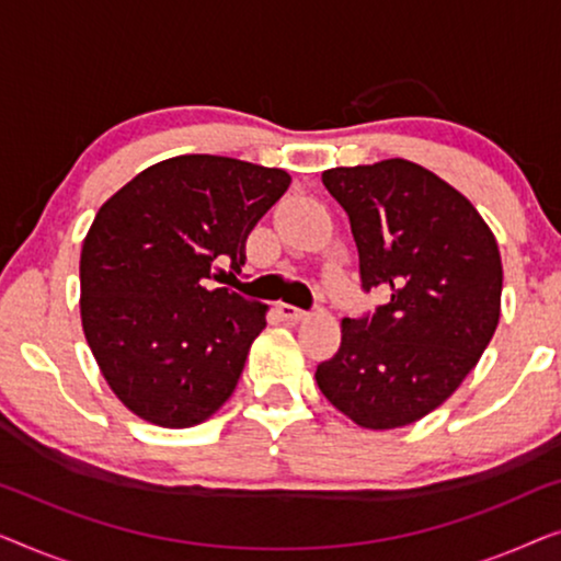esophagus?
I'll list each match as a JSON object with an SVG mask.
<instances>
[{
    "label": "esophagus",
    "instance_id": "obj_1",
    "mask_svg": "<svg viewBox=\"0 0 561 561\" xmlns=\"http://www.w3.org/2000/svg\"><path fill=\"white\" fill-rule=\"evenodd\" d=\"M278 313L283 321H288V324H301V321L309 319V313H306L304 309H296V306H290V304H278Z\"/></svg>",
    "mask_w": 561,
    "mask_h": 561
}]
</instances>
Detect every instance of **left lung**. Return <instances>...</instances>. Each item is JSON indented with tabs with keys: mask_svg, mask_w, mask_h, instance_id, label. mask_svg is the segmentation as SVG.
<instances>
[{
	"mask_svg": "<svg viewBox=\"0 0 561 561\" xmlns=\"http://www.w3.org/2000/svg\"><path fill=\"white\" fill-rule=\"evenodd\" d=\"M321 181L350 217L363 288L390 290V301L342 319L317 382L357 426H409L462 386L493 340L501 250L470 198L411 160L329 168Z\"/></svg>",
	"mask_w": 561,
	"mask_h": 561,
	"instance_id": "8db88e82",
	"label": "left lung"
}]
</instances>
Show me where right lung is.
Here are the masks:
<instances>
[{
    "label": "right lung",
    "mask_w": 561,
    "mask_h": 561,
    "mask_svg": "<svg viewBox=\"0 0 561 561\" xmlns=\"http://www.w3.org/2000/svg\"><path fill=\"white\" fill-rule=\"evenodd\" d=\"M248 160L179 156L106 198L81 248V327L112 393L156 426L188 428L234 393L267 306L214 288L286 194Z\"/></svg>",
    "instance_id": "add662e5"
}]
</instances>
